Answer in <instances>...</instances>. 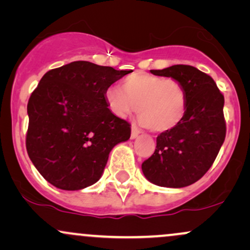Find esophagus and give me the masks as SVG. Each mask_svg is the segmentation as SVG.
<instances>
[{
  "label": "esophagus",
  "mask_w": 250,
  "mask_h": 250,
  "mask_svg": "<svg viewBox=\"0 0 250 250\" xmlns=\"http://www.w3.org/2000/svg\"><path fill=\"white\" fill-rule=\"evenodd\" d=\"M140 133H141V131L139 130V129H137L136 127H135V125H133V127H131V134H130V137L131 139H136L137 136H139L140 135Z\"/></svg>",
  "instance_id": "obj_1"
}]
</instances>
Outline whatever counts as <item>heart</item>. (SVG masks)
<instances>
[{
  "label": "heart",
  "instance_id": "obj_1",
  "mask_svg": "<svg viewBox=\"0 0 250 250\" xmlns=\"http://www.w3.org/2000/svg\"><path fill=\"white\" fill-rule=\"evenodd\" d=\"M122 90L110 87L105 90L109 110L125 119L137 109L140 123L156 133L176 128L187 113V91L174 79L139 71L123 80Z\"/></svg>",
  "mask_w": 250,
  "mask_h": 250
}]
</instances>
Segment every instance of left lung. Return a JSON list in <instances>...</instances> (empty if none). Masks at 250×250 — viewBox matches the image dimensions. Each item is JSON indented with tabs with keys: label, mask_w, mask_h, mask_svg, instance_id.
<instances>
[{
	"label": "left lung",
	"mask_w": 250,
	"mask_h": 250,
	"mask_svg": "<svg viewBox=\"0 0 250 250\" xmlns=\"http://www.w3.org/2000/svg\"><path fill=\"white\" fill-rule=\"evenodd\" d=\"M150 73L179 81L187 91L188 107L176 128L156 137V149L142 163V171L160 187H187L207 173L225 141V97L210 76L191 65Z\"/></svg>",
	"instance_id": "1"
}]
</instances>
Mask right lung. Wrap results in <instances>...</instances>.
<instances>
[{"label":"right lung","instance_id":"add662e5","mask_svg":"<svg viewBox=\"0 0 250 250\" xmlns=\"http://www.w3.org/2000/svg\"><path fill=\"white\" fill-rule=\"evenodd\" d=\"M131 70L75 61L45 73L28 102L25 146L48 182L80 190L102 176L109 153L130 125L109 110L105 90Z\"/></svg>","mask_w":250,"mask_h":250}]
</instances>
